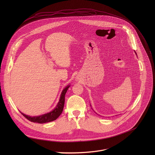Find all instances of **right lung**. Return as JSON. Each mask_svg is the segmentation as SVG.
Wrapping results in <instances>:
<instances>
[{"label": "right lung", "instance_id": "1", "mask_svg": "<svg viewBox=\"0 0 155 155\" xmlns=\"http://www.w3.org/2000/svg\"><path fill=\"white\" fill-rule=\"evenodd\" d=\"M69 87V86L65 87L63 90V91L61 93V95L59 102H58L56 107L53 110L52 112L46 114L45 115H41V116L33 117L26 115L23 114V113L21 112V114L23 115L26 119H28V120H29L31 122L38 123H41V124L48 123V122L53 121L56 120L62 112L64 105V102H65V94L66 92H67Z\"/></svg>", "mask_w": 155, "mask_h": 155}]
</instances>
